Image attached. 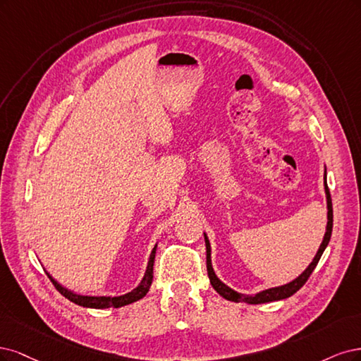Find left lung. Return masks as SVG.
Returning a JSON list of instances; mask_svg holds the SVG:
<instances>
[{
	"mask_svg": "<svg viewBox=\"0 0 361 361\" xmlns=\"http://www.w3.org/2000/svg\"><path fill=\"white\" fill-rule=\"evenodd\" d=\"M324 188H325V196H327V229H325V234L322 238L321 246L315 255V258L309 264L307 269L301 273L297 279H294L293 282H289L286 285L282 286H276V288H270V289H265L261 290V293L255 294V295H246V294H240L237 290L231 289L229 286H226L220 279L216 276L214 270H213V265H212V247H210V241H208L207 234H204L205 238V247H207V271H208V277H210V283L212 286L217 290V293L222 295L224 298L229 300V301H235V303H249V305H261V303H270V301H277V300H283L288 298L293 294H295L297 290L303 286L307 279L310 277L312 271L315 270L317 264L319 262L322 253L327 247V244L330 241L331 237V231H333V205H331V196H330V190H329V185H327V180L324 178Z\"/></svg>",
	"mask_w": 361,
	"mask_h": 361,
	"instance_id": "obj_1",
	"label": "left lung"
}]
</instances>
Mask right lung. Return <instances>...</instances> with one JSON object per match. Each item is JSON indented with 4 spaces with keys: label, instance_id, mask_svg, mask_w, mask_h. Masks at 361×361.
I'll list each match as a JSON object with an SVG mask.
<instances>
[{
    "label": "right lung",
    "instance_id": "add662e5",
    "mask_svg": "<svg viewBox=\"0 0 361 361\" xmlns=\"http://www.w3.org/2000/svg\"><path fill=\"white\" fill-rule=\"evenodd\" d=\"M156 249H157V244L154 246L153 252H151L149 255V261H148V265H147V270H145V274L142 277L141 283H139L133 290H130V293H127L124 295H120V297H106V295H102V297H91V295H79V294H75L72 293V290H68L67 288H63L60 283H58L55 279L49 274L48 277L51 279V282L54 283V286L56 288L58 293H60L61 295H64L67 300L73 301L75 305H79V306H84V307H91V309H108V307H123L126 305H130V303H135V301L141 300L147 295L148 289L151 286V282H153V265H154V257H156Z\"/></svg>",
    "mask_w": 361,
    "mask_h": 361
}]
</instances>
